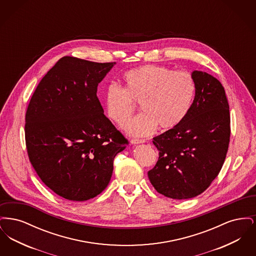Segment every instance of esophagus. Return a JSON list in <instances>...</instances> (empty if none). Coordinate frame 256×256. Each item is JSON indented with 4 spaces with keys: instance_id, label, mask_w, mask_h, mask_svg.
Listing matches in <instances>:
<instances>
[{
    "instance_id": "esophagus-1",
    "label": "esophagus",
    "mask_w": 256,
    "mask_h": 256,
    "mask_svg": "<svg viewBox=\"0 0 256 256\" xmlns=\"http://www.w3.org/2000/svg\"><path fill=\"white\" fill-rule=\"evenodd\" d=\"M132 144H142V143H145V140L143 139H132Z\"/></svg>"
}]
</instances>
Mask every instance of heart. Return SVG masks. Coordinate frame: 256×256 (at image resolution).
Segmentation results:
<instances>
[{
  "label": "heart",
  "mask_w": 256,
  "mask_h": 256,
  "mask_svg": "<svg viewBox=\"0 0 256 256\" xmlns=\"http://www.w3.org/2000/svg\"><path fill=\"white\" fill-rule=\"evenodd\" d=\"M124 86L106 87L104 104L106 116L119 126H124L140 104L143 114L128 126L134 136H146L156 126L170 130L182 122L195 93L192 76L159 65H144L122 76Z\"/></svg>",
  "instance_id": "obj_1"
}]
</instances>
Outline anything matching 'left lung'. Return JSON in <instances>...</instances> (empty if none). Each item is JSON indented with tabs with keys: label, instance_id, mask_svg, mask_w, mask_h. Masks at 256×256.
I'll list each match as a JSON object with an SVG mask.
<instances>
[{
	"label": "left lung",
	"instance_id": "1",
	"mask_svg": "<svg viewBox=\"0 0 256 256\" xmlns=\"http://www.w3.org/2000/svg\"><path fill=\"white\" fill-rule=\"evenodd\" d=\"M196 93L184 120L154 137L156 166L148 172L159 194L174 200L204 192L222 169L230 138V106L224 88L213 76L194 71Z\"/></svg>",
	"mask_w": 256,
	"mask_h": 256
}]
</instances>
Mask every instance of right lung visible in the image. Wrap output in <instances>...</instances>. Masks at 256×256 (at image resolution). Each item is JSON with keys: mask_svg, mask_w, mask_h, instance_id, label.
Wrapping results in <instances>:
<instances>
[{"mask_svg": "<svg viewBox=\"0 0 256 256\" xmlns=\"http://www.w3.org/2000/svg\"><path fill=\"white\" fill-rule=\"evenodd\" d=\"M115 62L63 56L38 84L26 112L24 139L38 176L62 198L84 202L108 185L128 144L104 114L98 84Z\"/></svg>", "mask_w": 256, "mask_h": 256, "instance_id": "1", "label": "right lung"}]
</instances>
